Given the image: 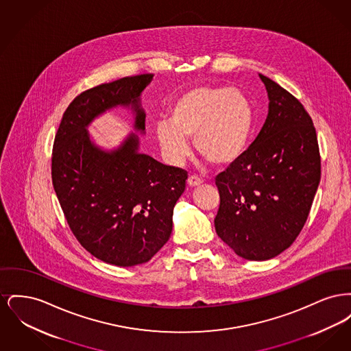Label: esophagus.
Returning a JSON list of instances; mask_svg holds the SVG:
<instances>
[{"instance_id":"obj_1","label":"esophagus","mask_w":351,"mask_h":351,"mask_svg":"<svg viewBox=\"0 0 351 351\" xmlns=\"http://www.w3.org/2000/svg\"><path fill=\"white\" fill-rule=\"evenodd\" d=\"M201 184H202V180H201L200 178L195 176V175H192V176H189V178H188V185H189L191 188L199 186Z\"/></svg>"}]
</instances>
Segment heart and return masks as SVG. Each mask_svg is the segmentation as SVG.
I'll use <instances>...</instances> for the list:
<instances>
[{
    "instance_id": "b5f03b06",
    "label": "heart",
    "mask_w": 351,
    "mask_h": 351,
    "mask_svg": "<svg viewBox=\"0 0 351 351\" xmlns=\"http://www.w3.org/2000/svg\"><path fill=\"white\" fill-rule=\"evenodd\" d=\"M169 122L155 128L165 156L180 165L189 154L186 139L202 158L217 167L235 165L247 150L254 108L247 96L223 85H199L182 93L169 108Z\"/></svg>"
}]
</instances>
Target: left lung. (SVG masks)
Instances as JSON below:
<instances>
[{
	"label": "left lung",
	"mask_w": 351,
	"mask_h": 351,
	"mask_svg": "<svg viewBox=\"0 0 351 351\" xmlns=\"http://www.w3.org/2000/svg\"><path fill=\"white\" fill-rule=\"evenodd\" d=\"M259 77L269 100L266 122L245 155L216 178V232L249 261H267L293 243L321 178L312 118L279 84Z\"/></svg>",
	"instance_id": "8db88e82"
}]
</instances>
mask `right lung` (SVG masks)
<instances>
[{
	"mask_svg": "<svg viewBox=\"0 0 351 351\" xmlns=\"http://www.w3.org/2000/svg\"><path fill=\"white\" fill-rule=\"evenodd\" d=\"M152 77H122L80 93L64 112L52 149V184L72 233L93 256L119 267L146 263L165 246L188 175L141 154L135 133L106 151L86 128L123 106L133 110L134 130L145 134L141 95Z\"/></svg>",
	"mask_w": 351,
	"mask_h": 351,
	"instance_id": "obj_1",
	"label": "right lung"
}]
</instances>
